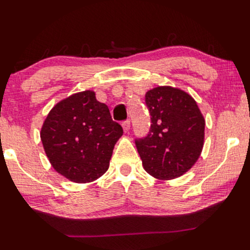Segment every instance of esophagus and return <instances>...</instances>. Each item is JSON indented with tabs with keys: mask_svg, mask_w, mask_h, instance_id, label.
<instances>
[{
	"mask_svg": "<svg viewBox=\"0 0 250 250\" xmlns=\"http://www.w3.org/2000/svg\"><path fill=\"white\" fill-rule=\"evenodd\" d=\"M122 126H123V128H124V131L127 132L128 130H130V126H131L130 120H125V122H123Z\"/></svg>",
	"mask_w": 250,
	"mask_h": 250,
	"instance_id": "obj_1",
	"label": "esophagus"
}]
</instances>
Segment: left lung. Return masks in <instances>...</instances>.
Listing matches in <instances>:
<instances>
[{"label": "left lung", "mask_w": 250, "mask_h": 250, "mask_svg": "<svg viewBox=\"0 0 250 250\" xmlns=\"http://www.w3.org/2000/svg\"><path fill=\"white\" fill-rule=\"evenodd\" d=\"M151 114L148 134L136 139L145 171L160 180L186 173L200 157L205 119L192 96L172 86H158L145 95Z\"/></svg>", "instance_id": "obj_1"}]
</instances>
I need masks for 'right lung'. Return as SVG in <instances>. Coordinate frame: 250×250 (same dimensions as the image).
Masks as SVG:
<instances>
[{
    "instance_id": "1",
    "label": "right lung",
    "mask_w": 250,
    "mask_h": 250,
    "mask_svg": "<svg viewBox=\"0 0 250 250\" xmlns=\"http://www.w3.org/2000/svg\"><path fill=\"white\" fill-rule=\"evenodd\" d=\"M123 127L91 90L75 93L51 108L41 130L46 157L55 171L77 184L101 178L108 169Z\"/></svg>"
}]
</instances>
